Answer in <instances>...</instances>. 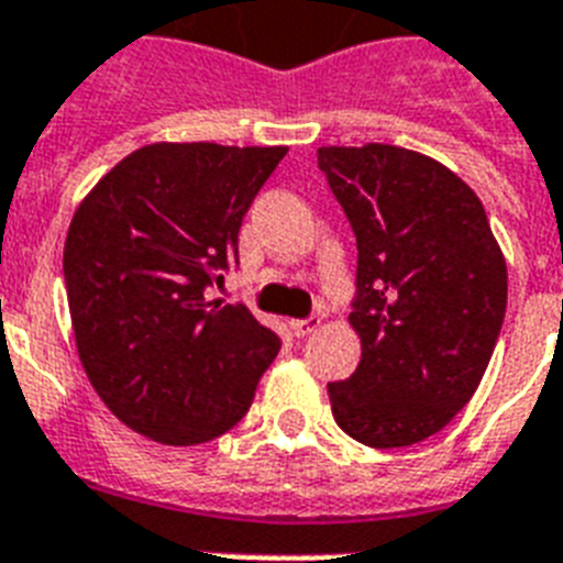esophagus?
Returning a JSON list of instances; mask_svg holds the SVG:
<instances>
[{
  "instance_id": "34e87169",
  "label": "esophagus",
  "mask_w": 563,
  "mask_h": 563,
  "mask_svg": "<svg viewBox=\"0 0 563 563\" xmlns=\"http://www.w3.org/2000/svg\"><path fill=\"white\" fill-rule=\"evenodd\" d=\"M321 321H324L321 316L295 318V321H289V327H291V333H295V335H309V333H316L318 327H321Z\"/></svg>"
}]
</instances>
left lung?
<instances>
[{"label": "left lung", "mask_w": 563, "mask_h": 563, "mask_svg": "<svg viewBox=\"0 0 563 563\" xmlns=\"http://www.w3.org/2000/svg\"><path fill=\"white\" fill-rule=\"evenodd\" d=\"M318 169L360 251L347 321L362 360L327 385L333 418L376 450L418 444L479 388L506 318V256L479 195L427 154L324 145Z\"/></svg>", "instance_id": "1"}]
</instances>
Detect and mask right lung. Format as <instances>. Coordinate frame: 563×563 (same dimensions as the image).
I'll return each instance as SVG.
<instances>
[{"label":"right lung","mask_w":563,"mask_h":563,"mask_svg":"<svg viewBox=\"0 0 563 563\" xmlns=\"http://www.w3.org/2000/svg\"><path fill=\"white\" fill-rule=\"evenodd\" d=\"M286 145L152 143L87 192L64 245L75 347L125 427L192 446L245 418L280 339L242 303L207 300Z\"/></svg>","instance_id":"add662e5"}]
</instances>
